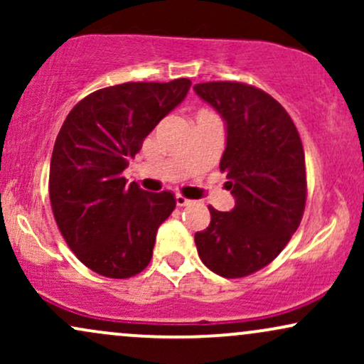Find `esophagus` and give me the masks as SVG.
Masks as SVG:
<instances>
[{"label": "esophagus", "instance_id": "obj_1", "mask_svg": "<svg viewBox=\"0 0 364 364\" xmlns=\"http://www.w3.org/2000/svg\"><path fill=\"white\" fill-rule=\"evenodd\" d=\"M190 203H191V200H188L186 196L176 195V205L178 207H186V205H190Z\"/></svg>", "mask_w": 364, "mask_h": 364}]
</instances>
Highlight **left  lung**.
Returning a JSON list of instances; mask_svg holds the SVG:
<instances>
[{
    "instance_id": "8db88e82",
    "label": "left lung",
    "mask_w": 364,
    "mask_h": 364,
    "mask_svg": "<svg viewBox=\"0 0 364 364\" xmlns=\"http://www.w3.org/2000/svg\"><path fill=\"white\" fill-rule=\"evenodd\" d=\"M228 128L220 171L236 203L210 210L196 232L200 258L225 279L246 277L269 265L289 243L306 203V168L299 133L272 95L248 83L207 82L193 87Z\"/></svg>"
}]
</instances>
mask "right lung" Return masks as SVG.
Listing matches in <instances>:
<instances>
[{
  "label": "right lung",
  "mask_w": 364,
  "mask_h": 364,
  "mask_svg": "<svg viewBox=\"0 0 364 364\" xmlns=\"http://www.w3.org/2000/svg\"><path fill=\"white\" fill-rule=\"evenodd\" d=\"M190 85L176 78L95 90L70 111L58 133L49 168L54 219L70 250L99 275L133 277L152 258L159 225L176 200L171 191L127 185L123 171Z\"/></svg>",
  "instance_id": "obj_1"
}]
</instances>
